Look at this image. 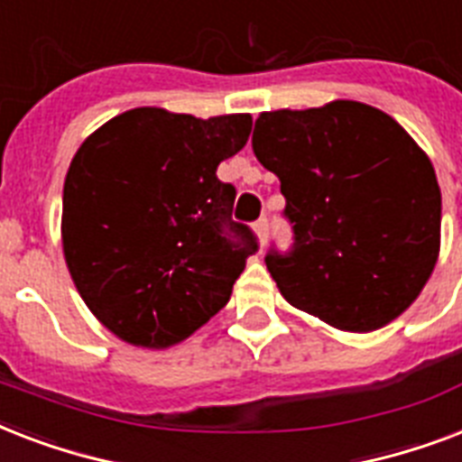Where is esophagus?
<instances>
[{
	"instance_id": "esophagus-1",
	"label": "esophagus",
	"mask_w": 462,
	"mask_h": 462,
	"mask_svg": "<svg viewBox=\"0 0 462 462\" xmlns=\"http://www.w3.org/2000/svg\"><path fill=\"white\" fill-rule=\"evenodd\" d=\"M254 232H256L259 246L266 245V239H268V220H266V217H261L259 223H254Z\"/></svg>"
}]
</instances>
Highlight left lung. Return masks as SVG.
Segmentation results:
<instances>
[{
  "label": "left lung",
  "mask_w": 462,
  "mask_h": 462,
  "mask_svg": "<svg viewBox=\"0 0 462 462\" xmlns=\"http://www.w3.org/2000/svg\"><path fill=\"white\" fill-rule=\"evenodd\" d=\"M252 148L295 230L292 252L266 256L292 307L369 333L415 302L441 249V189L393 117L357 100L261 112Z\"/></svg>",
  "instance_id": "1"
}]
</instances>
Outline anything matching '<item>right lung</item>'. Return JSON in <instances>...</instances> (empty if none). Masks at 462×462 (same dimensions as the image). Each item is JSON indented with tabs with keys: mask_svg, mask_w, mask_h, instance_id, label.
I'll return each instance as SVG.
<instances>
[{
	"mask_svg": "<svg viewBox=\"0 0 462 462\" xmlns=\"http://www.w3.org/2000/svg\"><path fill=\"white\" fill-rule=\"evenodd\" d=\"M249 132L252 115L134 107L76 151L61 249L86 307L119 340L165 350L227 304L256 239L232 223L237 191L216 170Z\"/></svg>",
	"mask_w": 462,
	"mask_h": 462,
	"instance_id": "1",
	"label": "right lung"
}]
</instances>
